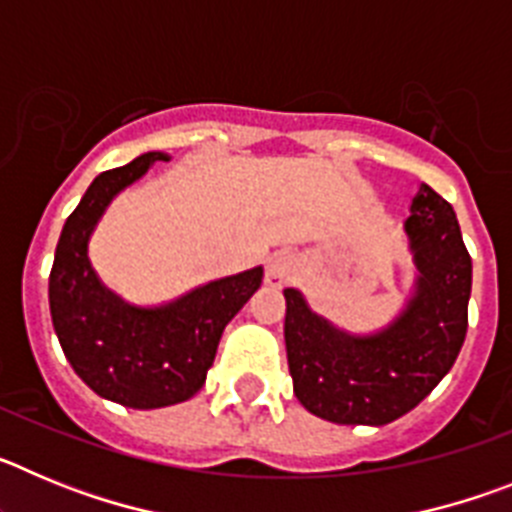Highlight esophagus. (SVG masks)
Masks as SVG:
<instances>
[{
	"label": "esophagus",
	"mask_w": 512,
	"mask_h": 512,
	"mask_svg": "<svg viewBox=\"0 0 512 512\" xmlns=\"http://www.w3.org/2000/svg\"><path fill=\"white\" fill-rule=\"evenodd\" d=\"M297 274V259L289 251H277L266 264V282L274 284V287H282V284L292 282Z\"/></svg>",
	"instance_id": "34e87169"
}]
</instances>
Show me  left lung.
I'll use <instances>...</instances> for the list:
<instances>
[{"instance_id": "left-lung-1", "label": "left lung", "mask_w": 512, "mask_h": 512, "mask_svg": "<svg viewBox=\"0 0 512 512\" xmlns=\"http://www.w3.org/2000/svg\"><path fill=\"white\" fill-rule=\"evenodd\" d=\"M413 253L410 297L387 325L354 333L284 289L289 374L297 400L341 425H387L431 395L454 366L472 295V259L449 202L420 184L402 223Z\"/></svg>"}]
</instances>
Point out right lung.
Returning a JSON list of instances; mask_svg holds the SVG:
<instances>
[{"label": "right lung", "instance_id": "1", "mask_svg": "<svg viewBox=\"0 0 512 512\" xmlns=\"http://www.w3.org/2000/svg\"><path fill=\"white\" fill-rule=\"evenodd\" d=\"M169 153L151 151L89 184L58 238L48 279L53 330L81 382L125 408L156 410L202 390L225 325L261 287L264 266L212 279L161 305H133L99 279L89 241L122 189Z\"/></svg>", "mask_w": 512, "mask_h": 512}]
</instances>
